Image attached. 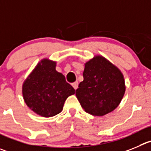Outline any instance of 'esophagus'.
Instances as JSON below:
<instances>
[{"mask_svg": "<svg viewBox=\"0 0 151 151\" xmlns=\"http://www.w3.org/2000/svg\"><path fill=\"white\" fill-rule=\"evenodd\" d=\"M71 85H72V86L74 87V89L76 90L77 88V87H78V82H77V81H76V82L73 83L71 84Z\"/></svg>", "mask_w": 151, "mask_h": 151, "instance_id": "obj_1", "label": "esophagus"}]
</instances>
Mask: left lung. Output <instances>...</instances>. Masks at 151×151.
<instances>
[{
  "label": "left lung",
  "instance_id": "8db88e82",
  "mask_svg": "<svg viewBox=\"0 0 151 151\" xmlns=\"http://www.w3.org/2000/svg\"><path fill=\"white\" fill-rule=\"evenodd\" d=\"M83 81L76 96L87 113L103 116L117 108L125 92L124 76L116 66L101 56L85 64Z\"/></svg>",
  "mask_w": 151,
  "mask_h": 151
}]
</instances>
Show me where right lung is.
Returning <instances> with one entry per match:
<instances>
[{
  "mask_svg": "<svg viewBox=\"0 0 151 151\" xmlns=\"http://www.w3.org/2000/svg\"><path fill=\"white\" fill-rule=\"evenodd\" d=\"M56 62L44 59L25 80L22 94L28 107L38 115L52 117L62 112L65 100L75 90L61 73Z\"/></svg>",
  "mask_w": 151,
  "mask_h": 151,
  "instance_id": "1",
  "label": "right lung"
}]
</instances>
